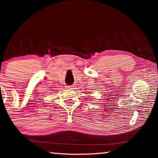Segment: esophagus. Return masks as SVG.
<instances>
[{
	"label": "esophagus",
	"instance_id": "esophagus-1",
	"mask_svg": "<svg viewBox=\"0 0 158 158\" xmlns=\"http://www.w3.org/2000/svg\"><path fill=\"white\" fill-rule=\"evenodd\" d=\"M74 85H68V86H67V89H70V90H72V89H74Z\"/></svg>",
	"mask_w": 158,
	"mask_h": 158
}]
</instances>
